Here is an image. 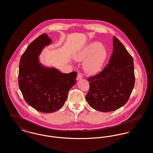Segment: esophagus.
<instances>
[{
  "label": "esophagus",
  "instance_id": "obj_1",
  "mask_svg": "<svg viewBox=\"0 0 153 153\" xmlns=\"http://www.w3.org/2000/svg\"><path fill=\"white\" fill-rule=\"evenodd\" d=\"M82 78H83V75H82V73L79 72V73L77 74V80H80V79H82Z\"/></svg>",
  "mask_w": 153,
  "mask_h": 153
}]
</instances>
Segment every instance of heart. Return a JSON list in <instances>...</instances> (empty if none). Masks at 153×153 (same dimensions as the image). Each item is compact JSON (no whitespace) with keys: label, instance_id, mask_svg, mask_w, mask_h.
Wrapping results in <instances>:
<instances>
[{"label":"heart","instance_id":"obj_1","mask_svg":"<svg viewBox=\"0 0 153 153\" xmlns=\"http://www.w3.org/2000/svg\"><path fill=\"white\" fill-rule=\"evenodd\" d=\"M88 56L84 63V68L88 72L95 73L103 65L106 58V51L99 43H92L80 53L77 58L84 59Z\"/></svg>","mask_w":153,"mask_h":153}]
</instances>
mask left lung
Segmentation results:
<instances>
[{
  "mask_svg": "<svg viewBox=\"0 0 153 153\" xmlns=\"http://www.w3.org/2000/svg\"><path fill=\"white\" fill-rule=\"evenodd\" d=\"M109 62L101 72L89 77L86 95L89 105L99 111L111 112L127 102L135 84L134 61L130 54L115 36Z\"/></svg>",
  "mask_w": 153,
  "mask_h": 153,
  "instance_id": "8db88e82",
  "label": "left lung"
}]
</instances>
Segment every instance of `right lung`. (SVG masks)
Listing matches in <instances>:
<instances>
[{
    "mask_svg": "<svg viewBox=\"0 0 153 153\" xmlns=\"http://www.w3.org/2000/svg\"><path fill=\"white\" fill-rule=\"evenodd\" d=\"M51 42L45 33L37 37L23 53L19 66L18 84L25 100L43 113H52L62 108L69 91L76 82V72L61 73L39 64L38 56Z\"/></svg>",
    "mask_w": 153,
    "mask_h": 153,
    "instance_id": "1",
    "label": "right lung"
}]
</instances>
